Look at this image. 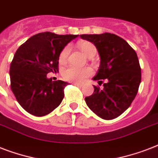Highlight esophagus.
Here are the masks:
<instances>
[{"label":"esophagus","instance_id":"esophagus-1","mask_svg":"<svg viewBox=\"0 0 158 158\" xmlns=\"http://www.w3.org/2000/svg\"><path fill=\"white\" fill-rule=\"evenodd\" d=\"M73 84H74V85H75V86L80 87V88H81V87L83 86V84H79V83H73Z\"/></svg>","mask_w":158,"mask_h":158}]
</instances>
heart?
<instances>
[{"instance_id":"b5f03b06","label":"heart","mask_w":158,"mask_h":158,"mask_svg":"<svg viewBox=\"0 0 158 158\" xmlns=\"http://www.w3.org/2000/svg\"><path fill=\"white\" fill-rule=\"evenodd\" d=\"M79 48L81 51V52L87 57H90L92 56H95L96 54V47L90 42L88 41H84L80 42L78 44ZM70 52L69 47H65V48L61 51V52L60 53L59 56V61L60 63H64L66 61L68 56ZM93 73L91 68L89 67H69L62 72V76L64 79H66L68 81L80 82L84 81V79L90 76Z\"/></svg>"}]
</instances>
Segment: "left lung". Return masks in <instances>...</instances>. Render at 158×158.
Returning <instances> with one entry per match:
<instances>
[{
  "mask_svg": "<svg viewBox=\"0 0 158 158\" xmlns=\"http://www.w3.org/2000/svg\"><path fill=\"white\" fill-rule=\"evenodd\" d=\"M81 38L94 43L101 62L94 80L103 89L94 86L85 102L91 110L104 120L118 117L130 107L141 82V68L135 51L128 43L113 33L82 34Z\"/></svg>",
  "mask_w": 158,
  "mask_h": 158,
  "instance_id": "8db88e82",
  "label": "left lung"
}]
</instances>
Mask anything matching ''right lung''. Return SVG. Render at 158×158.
Here are the masks:
<instances>
[{"mask_svg":"<svg viewBox=\"0 0 158 158\" xmlns=\"http://www.w3.org/2000/svg\"><path fill=\"white\" fill-rule=\"evenodd\" d=\"M77 37L44 32L28 38L16 51L10 67V89L19 105L31 115H48L61 103L64 87L69 84L52 81L47 74L58 72L60 53Z\"/></svg>","mask_w":158,"mask_h":158,"instance_id":"1","label":"right lung"}]
</instances>
